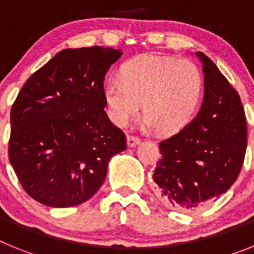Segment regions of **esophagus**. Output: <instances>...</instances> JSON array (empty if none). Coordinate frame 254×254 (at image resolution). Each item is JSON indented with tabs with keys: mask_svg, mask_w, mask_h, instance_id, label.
I'll return each instance as SVG.
<instances>
[{
	"mask_svg": "<svg viewBox=\"0 0 254 254\" xmlns=\"http://www.w3.org/2000/svg\"><path fill=\"white\" fill-rule=\"evenodd\" d=\"M140 142H141V140L138 137H136V136H132V134H129L128 137H127V143H128V147H134Z\"/></svg>",
	"mask_w": 254,
	"mask_h": 254,
	"instance_id": "1",
	"label": "esophagus"
}]
</instances>
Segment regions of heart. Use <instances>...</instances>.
I'll use <instances>...</instances> for the list:
<instances>
[{
	"instance_id": "obj_1",
	"label": "heart",
	"mask_w": 254,
	"mask_h": 254,
	"mask_svg": "<svg viewBox=\"0 0 254 254\" xmlns=\"http://www.w3.org/2000/svg\"><path fill=\"white\" fill-rule=\"evenodd\" d=\"M103 96L111 120L126 126L142 103L147 128L161 133L185 129L196 116L203 95V76L194 62L168 56L143 55L126 61Z\"/></svg>"
}]
</instances>
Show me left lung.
Listing matches in <instances>:
<instances>
[{
    "label": "left lung",
    "instance_id": "left-lung-1",
    "mask_svg": "<svg viewBox=\"0 0 254 254\" xmlns=\"http://www.w3.org/2000/svg\"><path fill=\"white\" fill-rule=\"evenodd\" d=\"M205 73L201 111L185 129L159 143L152 181L170 206L196 210L217 199L237 181L247 150L241 96L216 64L198 52Z\"/></svg>",
    "mask_w": 254,
    "mask_h": 254
}]
</instances>
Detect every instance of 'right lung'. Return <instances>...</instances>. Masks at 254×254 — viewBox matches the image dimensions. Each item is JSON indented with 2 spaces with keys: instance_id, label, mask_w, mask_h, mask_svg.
<instances>
[{
  "instance_id": "right-lung-1",
  "label": "right lung",
  "mask_w": 254,
  "mask_h": 254,
  "mask_svg": "<svg viewBox=\"0 0 254 254\" xmlns=\"http://www.w3.org/2000/svg\"><path fill=\"white\" fill-rule=\"evenodd\" d=\"M113 48L64 49L21 87L10 114L8 159L26 193L49 207L80 205L96 193L126 134L108 118L104 76Z\"/></svg>"
}]
</instances>
